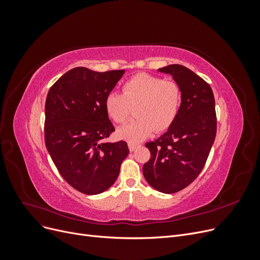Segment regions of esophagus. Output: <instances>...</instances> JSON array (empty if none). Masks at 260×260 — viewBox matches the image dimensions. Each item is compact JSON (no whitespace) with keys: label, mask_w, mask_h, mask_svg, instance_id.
<instances>
[{"label":"esophagus","mask_w":260,"mask_h":260,"mask_svg":"<svg viewBox=\"0 0 260 260\" xmlns=\"http://www.w3.org/2000/svg\"><path fill=\"white\" fill-rule=\"evenodd\" d=\"M128 146H129V149H130V152H133V151H136V149H137V147H138V145H137V144H133V143H129V144H128Z\"/></svg>","instance_id":"esophagus-1"}]
</instances>
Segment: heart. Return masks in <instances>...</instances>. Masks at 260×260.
I'll return each instance as SVG.
<instances>
[{"mask_svg": "<svg viewBox=\"0 0 260 260\" xmlns=\"http://www.w3.org/2000/svg\"><path fill=\"white\" fill-rule=\"evenodd\" d=\"M182 91L172 80L151 74L132 76L122 85V94L112 92L106 95L104 108L107 116L116 123H122L136 109L137 120L117 130L119 138L129 143H138L154 131L168 130L177 119Z\"/></svg>", "mask_w": 260, "mask_h": 260, "instance_id": "1", "label": "heart"}]
</instances>
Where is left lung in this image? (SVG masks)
<instances>
[{
    "instance_id": "8db88e82",
    "label": "left lung",
    "mask_w": 260,
    "mask_h": 260,
    "mask_svg": "<svg viewBox=\"0 0 260 260\" xmlns=\"http://www.w3.org/2000/svg\"><path fill=\"white\" fill-rule=\"evenodd\" d=\"M159 72L170 74L182 91V103L174 124L145 146L151 158L143 175L157 191L171 194L190 185L205 166L216 138L217 116L210 85L182 65H168Z\"/></svg>"
}]
</instances>
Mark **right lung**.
Wrapping results in <instances>:
<instances>
[{
	"label": "right lung",
	"instance_id": "obj_1",
	"mask_svg": "<svg viewBox=\"0 0 260 260\" xmlns=\"http://www.w3.org/2000/svg\"><path fill=\"white\" fill-rule=\"evenodd\" d=\"M123 73L76 67L62 75L46 96V148L66 182L86 195L111 187L129 154L124 141L102 142L115 131L104 101Z\"/></svg>",
	"mask_w": 260,
	"mask_h": 260
}]
</instances>
